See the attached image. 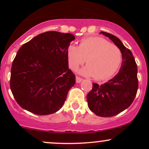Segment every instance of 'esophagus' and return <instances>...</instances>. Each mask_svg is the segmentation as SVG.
I'll return each instance as SVG.
<instances>
[{
	"instance_id": "34e87169",
	"label": "esophagus",
	"mask_w": 149,
	"mask_h": 149,
	"mask_svg": "<svg viewBox=\"0 0 149 149\" xmlns=\"http://www.w3.org/2000/svg\"><path fill=\"white\" fill-rule=\"evenodd\" d=\"M82 80H83V78H80L79 76H76V83H80V82L82 81Z\"/></svg>"
}]
</instances>
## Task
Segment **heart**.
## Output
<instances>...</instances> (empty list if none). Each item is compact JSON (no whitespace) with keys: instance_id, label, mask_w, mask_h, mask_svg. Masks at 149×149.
I'll return each instance as SVG.
<instances>
[{"instance_id":"b5f03b06","label":"heart","mask_w":149,"mask_h":149,"mask_svg":"<svg viewBox=\"0 0 149 149\" xmlns=\"http://www.w3.org/2000/svg\"><path fill=\"white\" fill-rule=\"evenodd\" d=\"M68 62L70 69L76 70L86 60L88 65L80 73L93 76L95 80H107L115 74L122 61V52L117 46L102 37L82 39L79 45L68 46Z\"/></svg>"}]
</instances>
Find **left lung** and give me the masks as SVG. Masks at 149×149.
<instances>
[{
	"label": "left lung",
	"mask_w": 149,
	"mask_h": 149,
	"mask_svg": "<svg viewBox=\"0 0 149 149\" xmlns=\"http://www.w3.org/2000/svg\"><path fill=\"white\" fill-rule=\"evenodd\" d=\"M122 52L123 61L118 73L104 84L92 83L87 95L89 109L97 116L111 117L127 109L134 101L138 90L137 66L132 53L113 34L102 31Z\"/></svg>",
	"instance_id": "8db88e82"
}]
</instances>
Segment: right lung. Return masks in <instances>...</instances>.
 <instances>
[{
    "label": "right lung",
    "instance_id": "1",
    "mask_svg": "<svg viewBox=\"0 0 149 149\" xmlns=\"http://www.w3.org/2000/svg\"><path fill=\"white\" fill-rule=\"evenodd\" d=\"M74 39L71 33L47 31L20 47L12 64L10 85L22 108L37 115H48L62 107L76 83L66 53Z\"/></svg>",
    "mask_w": 149,
    "mask_h": 149
}]
</instances>
